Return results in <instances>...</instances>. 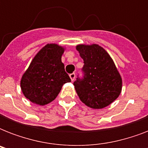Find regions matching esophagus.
<instances>
[{
  "mask_svg": "<svg viewBox=\"0 0 148 148\" xmlns=\"http://www.w3.org/2000/svg\"><path fill=\"white\" fill-rule=\"evenodd\" d=\"M70 77L71 79V81H74V79H75V73H72V74H70Z\"/></svg>",
  "mask_w": 148,
  "mask_h": 148,
  "instance_id": "1",
  "label": "esophagus"
}]
</instances>
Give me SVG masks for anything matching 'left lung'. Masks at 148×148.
<instances>
[{"mask_svg":"<svg viewBox=\"0 0 148 148\" xmlns=\"http://www.w3.org/2000/svg\"><path fill=\"white\" fill-rule=\"evenodd\" d=\"M84 60L83 76L74 82L79 98L94 109H101L121 94L122 80L114 63L103 47L97 45L77 46Z\"/></svg>","mask_w":148,"mask_h":148,"instance_id":"1","label":"left lung"}]
</instances>
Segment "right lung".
Listing matches in <instances>:
<instances>
[{"label":"right lung","mask_w":148,"mask_h":148,"mask_svg":"<svg viewBox=\"0 0 148 148\" xmlns=\"http://www.w3.org/2000/svg\"><path fill=\"white\" fill-rule=\"evenodd\" d=\"M64 48L47 45L34 58L21 81L22 92L31 102L45 105L53 101L65 83L71 82L61 62Z\"/></svg>","instance_id":"1"}]
</instances>
